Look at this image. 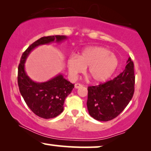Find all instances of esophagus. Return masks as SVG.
Segmentation results:
<instances>
[{"label":"esophagus","mask_w":151,"mask_h":151,"mask_svg":"<svg viewBox=\"0 0 151 151\" xmlns=\"http://www.w3.org/2000/svg\"><path fill=\"white\" fill-rule=\"evenodd\" d=\"M81 86H83V85H81V84H79V83H77V84H74V88L75 89H79V88H81Z\"/></svg>","instance_id":"obj_1"}]
</instances>
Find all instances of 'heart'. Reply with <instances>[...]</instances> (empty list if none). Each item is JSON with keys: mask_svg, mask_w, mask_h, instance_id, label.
<instances>
[{"mask_svg": "<svg viewBox=\"0 0 151 151\" xmlns=\"http://www.w3.org/2000/svg\"><path fill=\"white\" fill-rule=\"evenodd\" d=\"M119 65L116 55L103 47H89L78 56L72 55L67 60L71 77H77L87 67V74L96 84L103 83L113 75Z\"/></svg>", "mask_w": 151, "mask_h": 151, "instance_id": "obj_1", "label": "heart"}]
</instances>
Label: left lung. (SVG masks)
<instances>
[{
  "label": "left lung",
  "mask_w": 151,
  "mask_h": 151,
  "mask_svg": "<svg viewBox=\"0 0 151 151\" xmlns=\"http://www.w3.org/2000/svg\"><path fill=\"white\" fill-rule=\"evenodd\" d=\"M134 85V66L129 58L125 70L116 77L88 87L86 105L89 115L100 121H111L118 116L132 99Z\"/></svg>",
  "instance_id": "left-lung-1"
}]
</instances>
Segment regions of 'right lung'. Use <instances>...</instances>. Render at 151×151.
Masks as SVG:
<instances>
[{
  "label": "right lung",
  "instance_id": "right-lung-1",
  "mask_svg": "<svg viewBox=\"0 0 151 151\" xmlns=\"http://www.w3.org/2000/svg\"><path fill=\"white\" fill-rule=\"evenodd\" d=\"M67 39L65 35L42 37L32 43L22 54L18 66V84L19 90L26 104L35 114L45 119L58 116L64 110L66 97L72 92L74 84L58 74L45 82H36L27 76L25 63L29 54L40 45Z\"/></svg>",
  "mask_w": 151,
  "mask_h": 151
}]
</instances>
